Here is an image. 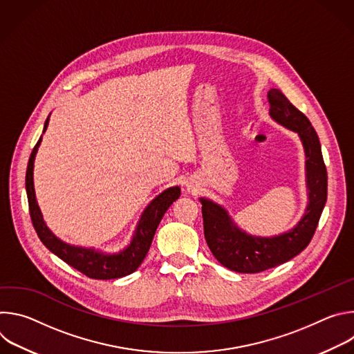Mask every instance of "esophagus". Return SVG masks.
<instances>
[{"mask_svg":"<svg viewBox=\"0 0 354 354\" xmlns=\"http://www.w3.org/2000/svg\"><path fill=\"white\" fill-rule=\"evenodd\" d=\"M187 187H189V189H192V190H194V187H197V185H193V183H189V185H187Z\"/></svg>","mask_w":354,"mask_h":354,"instance_id":"esophagus-1","label":"esophagus"}]
</instances>
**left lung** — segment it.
<instances>
[{
  "mask_svg": "<svg viewBox=\"0 0 354 354\" xmlns=\"http://www.w3.org/2000/svg\"><path fill=\"white\" fill-rule=\"evenodd\" d=\"M270 116L298 133L307 157V186L310 203L304 217L288 232L259 238L242 232L228 213L207 198H200L206 242L214 258L227 269L238 273H259L279 266L304 250L318 227L328 197V172L319 138L308 118L298 111L280 89L268 92Z\"/></svg>",
  "mask_w": 354,
  "mask_h": 354,
  "instance_id": "1",
  "label": "left lung"
}]
</instances>
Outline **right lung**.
Here are the masks:
<instances>
[{
	"instance_id": "obj_1",
	"label": "right lung",
	"mask_w": 354,
	"mask_h": 354,
	"mask_svg": "<svg viewBox=\"0 0 354 354\" xmlns=\"http://www.w3.org/2000/svg\"><path fill=\"white\" fill-rule=\"evenodd\" d=\"M47 124H48V118L46 119L43 133L47 129ZM40 141H41V137L33 147L32 154L29 157L25 186H26L32 224L37 232V236L43 242V245L48 250H52L53 254L57 255L62 261H64L66 263H68L70 266H73L74 269H77L78 272H81L82 274L91 279H97V280L119 279L137 270V268L141 265V262L147 255L151 242H153V238L160 221L162 220L164 214L171 207L174 201L180 196V189L178 186L169 187L151 201L141 216V220L138 223V227H137L136 235L133 236L131 243L124 250H122L120 254L105 255L93 249H85V248L68 245L60 241L46 227L35 197L33 161H35L36 151L40 145Z\"/></svg>"
}]
</instances>
